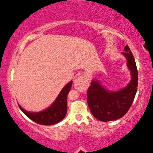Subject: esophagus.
<instances>
[{"instance_id": "obj_1", "label": "esophagus", "mask_w": 153, "mask_h": 153, "mask_svg": "<svg viewBox=\"0 0 153 153\" xmlns=\"http://www.w3.org/2000/svg\"><path fill=\"white\" fill-rule=\"evenodd\" d=\"M88 86V82L83 75H78L74 80V87L79 91H84Z\"/></svg>"}]
</instances>
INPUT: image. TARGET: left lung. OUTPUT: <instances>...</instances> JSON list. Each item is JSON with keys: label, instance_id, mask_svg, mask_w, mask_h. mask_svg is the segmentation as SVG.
Returning a JSON list of instances; mask_svg holds the SVG:
<instances>
[{"label": "left lung", "instance_id": "1", "mask_svg": "<svg viewBox=\"0 0 153 153\" xmlns=\"http://www.w3.org/2000/svg\"><path fill=\"white\" fill-rule=\"evenodd\" d=\"M122 52L127 58L131 79L127 86L118 91H108L99 82L93 80L87 91V102L93 116L101 122L122 118L129 111L137 91L138 72L134 56L128 45Z\"/></svg>", "mask_w": 153, "mask_h": 153}]
</instances>
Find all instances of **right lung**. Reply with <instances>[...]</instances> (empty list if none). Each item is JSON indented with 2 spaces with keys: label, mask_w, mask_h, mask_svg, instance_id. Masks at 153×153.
<instances>
[{
  "label": "right lung",
  "mask_w": 153,
  "mask_h": 153,
  "mask_svg": "<svg viewBox=\"0 0 153 153\" xmlns=\"http://www.w3.org/2000/svg\"><path fill=\"white\" fill-rule=\"evenodd\" d=\"M73 81L68 82L59 93L51 106L41 112L26 111L19 105L20 109L33 122L42 125H52L62 121L67 114V97L71 89Z\"/></svg>",
  "instance_id": "1"
}]
</instances>
